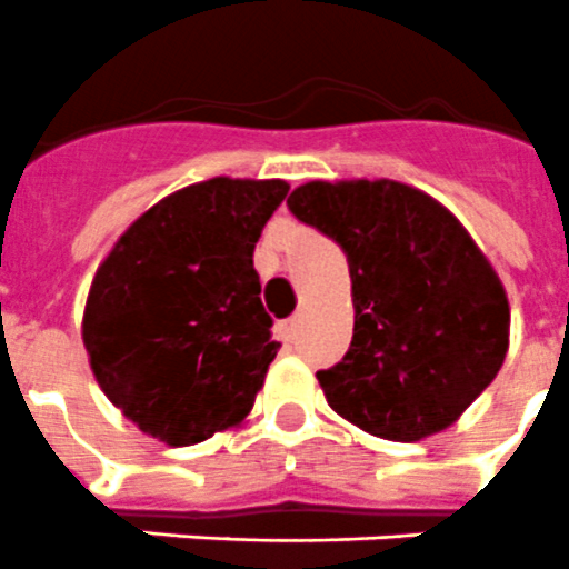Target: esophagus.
I'll use <instances>...</instances> for the list:
<instances>
[{"label": "esophagus", "instance_id": "obj_1", "mask_svg": "<svg viewBox=\"0 0 569 569\" xmlns=\"http://www.w3.org/2000/svg\"><path fill=\"white\" fill-rule=\"evenodd\" d=\"M277 336H280V341H295L298 338V318H289V321H283L280 327H277Z\"/></svg>", "mask_w": 569, "mask_h": 569}]
</instances>
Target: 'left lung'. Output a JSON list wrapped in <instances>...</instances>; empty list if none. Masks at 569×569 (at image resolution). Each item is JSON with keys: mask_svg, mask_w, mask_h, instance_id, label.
Wrapping results in <instances>:
<instances>
[{"mask_svg": "<svg viewBox=\"0 0 569 569\" xmlns=\"http://www.w3.org/2000/svg\"><path fill=\"white\" fill-rule=\"evenodd\" d=\"M286 204L350 262V350L318 370L329 408L399 442L448 428L509 347L503 286L466 228L431 196L388 179L309 181Z\"/></svg>", "mask_w": 569, "mask_h": 569, "instance_id": "1", "label": "left lung"}]
</instances>
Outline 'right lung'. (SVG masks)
Instances as JSON below:
<instances>
[{
    "label": "right lung",
    "instance_id": "obj_1",
    "mask_svg": "<svg viewBox=\"0 0 569 569\" xmlns=\"http://www.w3.org/2000/svg\"><path fill=\"white\" fill-rule=\"evenodd\" d=\"M280 179H211L152 204L94 274L83 343L109 402L167 446L242 422L280 343L254 246Z\"/></svg>",
    "mask_w": 569,
    "mask_h": 569
}]
</instances>
